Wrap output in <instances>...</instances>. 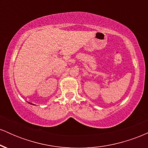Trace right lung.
I'll list each match as a JSON object with an SVG mask.
<instances>
[{"label":"right lung","mask_w":148,"mask_h":148,"mask_svg":"<svg viewBox=\"0 0 148 148\" xmlns=\"http://www.w3.org/2000/svg\"><path fill=\"white\" fill-rule=\"evenodd\" d=\"M30 104H33V103H30Z\"/></svg>","instance_id":"right-lung-1"}]
</instances>
